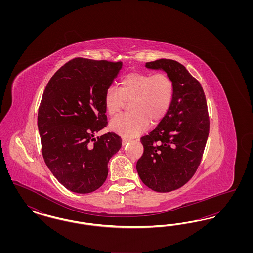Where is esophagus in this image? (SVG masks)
<instances>
[{
  "label": "esophagus",
  "mask_w": 253,
  "mask_h": 253,
  "mask_svg": "<svg viewBox=\"0 0 253 253\" xmlns=\"http://www.w3.org/2000/svg\"><path fill=\"white\" fill-rule=\"evenodd\" d=\"M129 142H131V139H129V138H126V137H123V138H122V145H123V146H125V145L128 144Z\"/></svg>",
  "instance_id": "obj_1"
}]
</instances>
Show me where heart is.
Masks as SVG:
<instances>
[{
    "mask_svg": "<svg viewBox=\"0 0 253 253\" xmlns=\"http://www.w3.org/2000/svg\"><path fill=\"white\" fill-rule=\"evenodd\" d=\"M173 84L165 73L133 72L123 77L119 90L110 87L104 95V107L109 116L117 115L125 102H130V114L116 117L110 122L114 132L133 136L144 132L149 124H157L170 107Z\"/></svg>",
    "mask_w": 253,
    "mask_h": 253,
    "instance_id": "1",
    "label": "heart"
}]
</instances>
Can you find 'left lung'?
Returning a JSON list of instances; mask_svg holds the SVG:
<instances>
[{"label":"left lung","instance_id":"obj_1","mask_svg":"<svg viewBox=\"0 0 253 253\" xmlns=\"http://www.w3.org/2000/svg\"><path fill=\"white\" fill-rule=\"evenodd\" d=\"M145 66L168 75L173 97L157 128L141 137L144 152L136 170L147 187L168 193L190 180L201 162L210 132L207 101L199 82L179 62L160 59Z\"/></svg>","mask_w":253,"mask_h":253}]
</instances>
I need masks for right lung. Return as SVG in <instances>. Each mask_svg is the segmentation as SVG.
<instances>
[{"label":"right lung","instance_id":"obj_1","mask_svg":"<svg viewBox=\"0 0 253 253\" xmlns=\"http://www.w3.org/2000/svg\"><path fill=\"white\" fill-rule=\"evenodd\" d=\"M121 68V61L76 58L54 74L43 92L38 113L43 159L74 193L100 188L110 158L121 148L115 132L95 137L107 125L104 95Z\"/></svg>","mask_w":253,"mask_h":253}]
</instances>
